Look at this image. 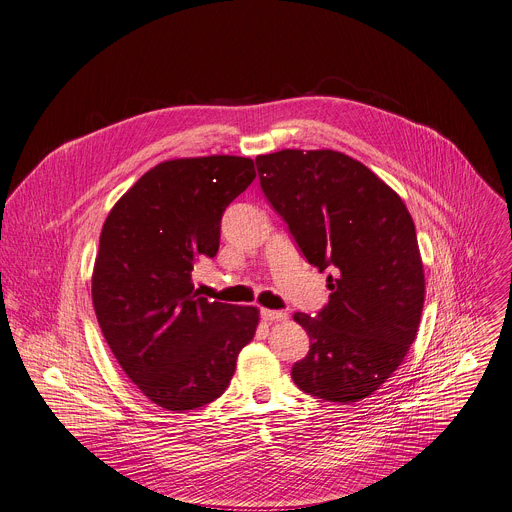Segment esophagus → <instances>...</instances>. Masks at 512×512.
I'll use <instances>...</instances> for the list:
<instances>
[{"label":"esophagus","instance_id":"obj_1","mask_svg":"<svg viewBox=\"0 0 512 512\" xmlns=\"http://www.w3.org/2000/svg\"><path fill=\"white\" fill-rule=\"evenodd\" d=\"M261 318L267 320V322H283L287 320V314L281 312V310H261Z\"/></svg>","mask_w":512,"mask_h":512}]
</instances>
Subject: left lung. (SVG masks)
Masks as SVG:
<instances>
[{
  "mask_svg": "<svg viewBox=\"0 0 512 512\" xmlns=\"http://www.w3.org/2000/svg\"><path fill=\"white\" fill-rule=\"evenodd\" d=\"M255 162L308 263L332 271L324 310L294 314L310 352L291 379L312 397L356 403L397 371L417 336L425 275L413 218L393 188L346 154L281 150Z\"/></svg>",
  "mask_w": 512,
  "mask_h": 512,
  "instance_id": "1",
  "label": "left lung"
}]
</instances>
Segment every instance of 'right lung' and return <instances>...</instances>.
<instances>
[{
	"instance_id": "1",
	"label": "right lung",
	"mask_w": 512,
	"mask_h": 512,
	"mask_svg": "<svg viewBox=\"0 0 512 512\" xmlns=\"http://www.w3.org/2000/svg\"><path fill=\"white\" fill-rule=\"evenodd\" d=\"M251 158L168 160L111 208L93 269V306L123 373L152 403L188 411L221 397L259 324L253 306L208 302L194 261L214 257L225 208L255 180Z\"/></svg>"
}]
</instances>
